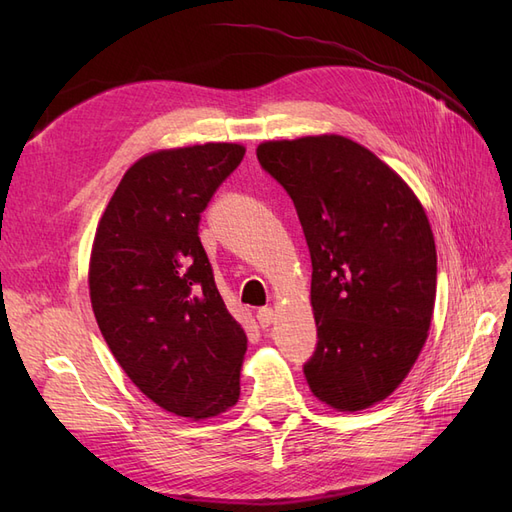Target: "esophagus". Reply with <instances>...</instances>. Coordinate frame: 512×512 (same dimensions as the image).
<instances>
[{
	"mask_svg": "<svg viewBox=\"0 0 512 512\" xmlns=\"http://www.w3.org/2000/svg\"><path fill=\"white\" fill-rule=\"evenodd\" d=\"M256 318H258V324L262 329H267V327H271L273 324V320H275V314H273V309L271 307H262V309H258L256 312Z\"/></svg>",
	"mask_w": 512,
	"mask_h": 512,
	"instance_id": "obj_1",
	"label": "esophagus"
}]
</instances>
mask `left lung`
Masks as SVG:
<instances>
[{
	"mask_svg": "<svg viewBox=\"0 0 512 512\" xmlns=\"http://www.w3.org/2000/svg\"><path fill=\"white\" fill-rule=\"evenodd\" d=\"M256 156L290 194L312 256L309 389L337 412L380 404L410 374L433 318L438 258L421 200L339 134L265 141Z\"/></svg>",
	"mask_w": 512,
	"mask_h": 512,
	"instance_id": "obj_1",
	"label": "left lung"
}]
</instances>
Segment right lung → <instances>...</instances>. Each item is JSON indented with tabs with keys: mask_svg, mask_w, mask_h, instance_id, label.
Masks as SVG:
<instances>
[{
	"mask_svg": "<svg viewBox=\"0 0 512 512\" xmlns=\"http://www.w3.org/2000/svg\"><path fill=\"white\" fill-rule=\"evenodd\" d=\"M245 156L237 143L160 149L108 200L89 258L102 337L143 395L205 421L239 401L247 337L213 282L200 213Z\"/></svg>",
	"mask_w": 512,
	"mask_h": 512,
	"instance_id": "1",
	"label": "right lung"
}]
</instances>
